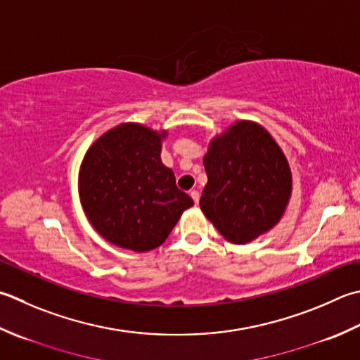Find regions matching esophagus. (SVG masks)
Segmentation results:
<instances>
[{
    "label": "esophagus",
    "mask_w": 360,
    "mask_h": 360,
    "mask_svg": "<svg viewBox=\"0 0 360 360\" xmlns=\"http://www.w3.org/2000/svg\"><path fill=\"white\" fill-rule=\"evenodd\" d=\"M190 196H192V200H193L195 204H198V201H200V192H198V190H192V192H190Z\"/></svg>",
    "instance_id": "34e87169"
}]
</instances>
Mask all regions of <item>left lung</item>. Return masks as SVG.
Wrapping results in <instances>:
<instances>
[{
  "mask_svg": "<svg viewBox=\"0 0 360 360\" xmlns=\"http://www.w3.org/2000/svg\"><path fill=\"white\" fill-rule=\"evenodd\" d=\"M204 168L207 186L200 206L228 242L248 243L283 217L292 193L290 167L262 126L232 124L212 140Z\"/></svg>",
  "mask_w": 360,
  "mask_h": 360,
  "instance_id": "8db88e82",
  "label": "left lung"
}]
</instances>
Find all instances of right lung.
Wrapping results in <instances>:
<instances>
[{"label": "right lung", "mask_w": 360, "mask_h": 360, "mask_svg": "<svg viewBox=\"0 0 360 360\" xmlns=\"http://www.w3.org/2000/svg\"><path fill=\"white\" fill-rule=\"evenodd\" d=\"M126 123L91 145L81 165L82 207L105 240L137 252L158 248L193 200L160 160V139Z\"/></svg>", "instance_id": "add662e5"}]
</instances>
